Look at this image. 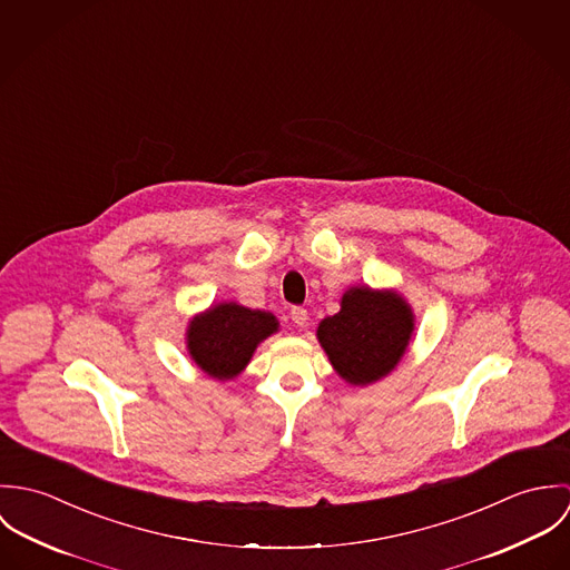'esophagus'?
Wrapping results in <instances>:
<instances>
[{"label":"esophagus","mask_w":570,"mask_h":570,"mask_svg":"<svg viewBox=\"0 0 570 570\" xmlns=\"http://www.w3.org/2000/svg\"><path fill=\"white\" fill-rule=\"evenodd\" d=\"M289 316H292V323L296 326H307V321H309L307 309H303V307H294Z\"/></svg>","instance_id":"obj_1"}]
</instances>
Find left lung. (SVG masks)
<instances>
[{"label": "left lung", "mask_w": 570, "mask_h": 570, "mask_svg": "<svg viewBox=\"0 0 570 570\" xmlns=\"http://www.w3.org/2000/svg\"><path fill=\"white\" fill-rule=\"evenodd\" d=\"M414 335V314L397 289L353 285L340 312L316 328L333 371L351 386H371L395 371Z\"/></svg>", "instance_id": "1"}]
</instances>
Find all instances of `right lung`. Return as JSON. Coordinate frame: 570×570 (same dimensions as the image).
Masks as SVG:
<instances>
[{
    "label": "right lung",
    "instance_id": "1",
    "mask_svg": "<svg viewBox=\"0 0 570 570\" xmlns=\"http://www.w3.org/2000/svg\"><path fill=\"white\" fill-rule=\"evenodd\" d=\"M276 331L278 321L272 312L224 301L188 321L186 351L208 377L228 382L249 364L256 346Z\"/></svg>",
    "mask_w": 570,
    "mask_h": 570
}]
</instances>
